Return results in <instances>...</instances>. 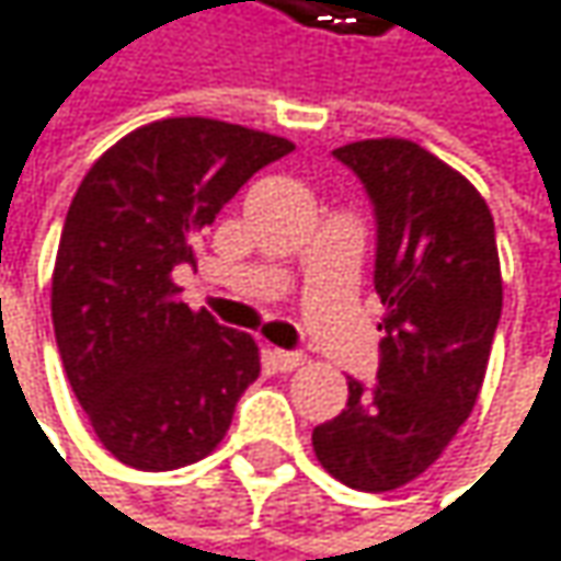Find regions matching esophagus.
I'll use <instances>...</instances> for the list:
<instances>
[{"label": "esophagus", "mask_w": 561, "mask_h": 561, "mask_svg": "<svg viewBox=\"0 0 561 561\" xmlns=\"http://www.w3.org/2000/svg\"><path fill=\"white\" fill-rule=\"evenodd\" d=\"M273 363L279 366L282 373H291V369H298L305 363V353H298V350H276L273 353Z\"/></svg>", "instance_id": "34e87169"}]
</instances>
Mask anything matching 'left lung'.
<instances>
[{"label": "left lung", "mask_w": 561, "mask_h": 561, "mask_svg": "<svg viewBox=\"0 0 561 561\" xmlns=\"http://www.w3.org/2000/svg\"><path fill=\"white\" fill-rule=\"evenodd\" d=\"M333 157L373 205L385 318L376 385L350 379L311 443L336 482L391 491L427 472L476 408L501 321L497 240L482 195L431 150L385 137Z\"/></svg>", "instance_id": "obj_1"}]
</instances>
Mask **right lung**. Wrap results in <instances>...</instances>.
Listing matches in <instances>:
<instances>
[{
  "label": "right lung",
  "mask_w": 561,
  "mask_h": 561,
  "mask_svg": "<svg viewBox=\"0 0 561 561\" xmlns=\"http://www.w3.org/2000/svg\"><path fill=\"white\" fill-rule=\"evenodd\" d=\"M285 137L215 118L130 130L85 173L67 211L50 314L73 394L125 466L170 472L208 456L260 376L250 333L176 301L202 228Z\"/></svg>",
  "instance_id": "obj_1"
}]
</instances>
